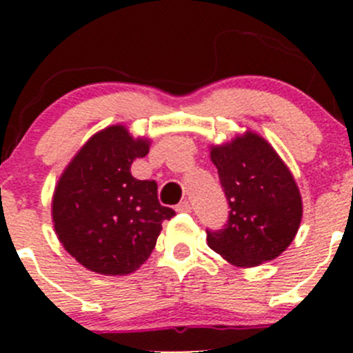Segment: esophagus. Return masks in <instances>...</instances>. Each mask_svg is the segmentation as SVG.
Here are the masks:
<instances>
[{
	"mask_svg": "<svg viewBox=\"0 0 353 353\" xmlns=\"http://www.w3.org/2000/svg\"><path fill=\"white\" fill-rule=\"evenodd\" d=\"M176 210H177V212H181V213H190L191 212V203L188 201V199H183V201H181L179 205L176 206Z\"/></svg>",
	"mask_w": 353,
	"mask_h": 353,
	"instance_id": "34e87169",
	"label": "esophagus"
}]
</instances>
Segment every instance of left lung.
I'll use <instances>...</instances> for the list:
<instances>
[{"mask_svg":"<svg viewBox=\"0 0 353 353\" xmlns=\"http://www.w3.org/2000/svg\"><path fill=\"white\" fill-rule=\"evenodd\" d=\"M212 160L230 212L222 229H206L208 245L237 266L275 259L294 241L302 219L301 193L290 170L249 131L213 148Z\"/></svg>","mask_w":353,"mask_h":353,"instance_id":"1","label":"left lung"}]
</instances>
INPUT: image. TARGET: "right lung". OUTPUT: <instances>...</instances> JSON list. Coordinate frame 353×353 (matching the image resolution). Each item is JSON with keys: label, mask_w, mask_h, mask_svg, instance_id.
I'll return each mask as SVG.
<instances>
[{"label": "right lung", "mask_w": 353, "mask_h": 353, "mask_svg": "<svg viewBox=\"0 0 353 353\" xmlns=\"http://www.w3.org/2000/svg\"><path fill=\"white\" fill-rule=\"evenodd\" d=\"M148 154L124 126L92 137L66 167L52 198L59 241L78 263L102 275H128L154 251L163 220L157 183L131 176V163Z\"/></svg>", "instance_id": "right-lung-1"}]
</instances>
